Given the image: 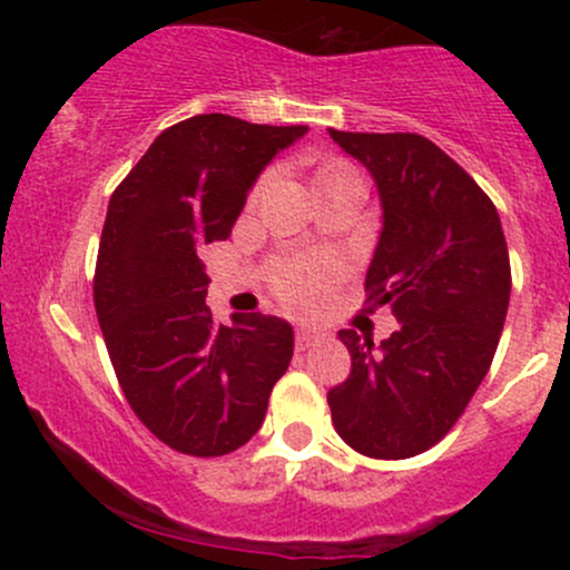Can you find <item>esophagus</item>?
I'll return each instance as SVG.
<instances>
[{"mask_svg":"<svg viewBox=\"0 0 570 570\" xmlns=\"http://www.w3.org/2000/svg\"><path fill=\"white\" fill-rule=\"evenodd\" d=\"M322 337H324L322 332L313 330V326H299L297 337H294V343H297L299 351H305V348H311L313 343H318V340H322Z\"/></svg>","mask_w":570,"mask_h":570,"instance_id":"obj_1","label":"esophagus"}]
</instances>
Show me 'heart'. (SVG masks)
I'll return each mask as SVG.
<instances>
[{
    "label": "heart",
    "instance_id": "b5f03b06",
    "mask_svg": "<svg viewBox=\"0 0 570 570\" xmlns=\"http://www.w3.org/2000/svg\"><path fill=\"white\" fill-rule=\"evenodd\" d=\"M351 171L345 163L330 160L318 168L316 179L330 174H343ZM332 276V265L330 263H305V259H294V263H284L276 267L273 273V289L286 305L292 307H311L322 299V294L326 289V281Z\"/></svg>",
    "mask_w": 570,
    "mask_h": 570
}]
</instances>
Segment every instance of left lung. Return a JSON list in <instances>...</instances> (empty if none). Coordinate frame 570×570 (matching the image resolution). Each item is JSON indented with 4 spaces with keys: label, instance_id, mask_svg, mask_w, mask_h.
I'll list each match as a JSON object with an SVG mask.
<instances>
[{
    "label": "left lung",
    "instance_id": "left-lung-1",
    "mask_svg": "<svg viewBox=\"0 0 570 570\" xmlns=\"http://www.w3.org/2000/svg\"><path fill=\"white\" fill-rule=\"evenodd\" d=\"M330 136L381 193L364 289L370 307L391 305L399 330L381 345L340 330L351 375L326 402L345 444L399 461L434 448L488 375L512 292L507 238L493 200L426 136Z\"/></svg>",
    "mask_w": 570,
    "mask_h": 570
}]
</instances>
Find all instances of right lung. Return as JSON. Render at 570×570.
<instances>
[{
	"instance_id": "right-lung-1",
	"label": "right lung",
	"mask_w": 570,
	"mask_h": 570,
	"mask_svg": "<svg viewBox=\"0 0 570 570\" xmlns=\"http://www.w3.org/2000/svg\"><path fill=\"white\" fill-rule=\"evenodd\" d=\"M303 134L195 115L163 130L109 200L96 316L130 410L176 453L214 458L246 444L292 362L284 318L214 322L200 252L230 238L257 176Z\"/></svg>"
}]
</instances>
